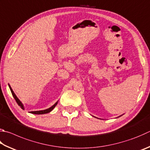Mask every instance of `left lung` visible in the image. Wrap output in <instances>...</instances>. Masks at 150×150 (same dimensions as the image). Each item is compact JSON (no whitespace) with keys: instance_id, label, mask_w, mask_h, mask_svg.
<instances>
[{"instance_id":"1","label":"left lung","mask_w":150,"mask_h":150,"mask_svg":"<svg viewBox=\"0 0 150 150\" xmlns=\"http://www.w3.org/2000/svg\"><path fill=\"white\" fill-rule=\"evenodd\" d=\"M119 117H121V116H119Z\"/></svg>"}]
</instances>
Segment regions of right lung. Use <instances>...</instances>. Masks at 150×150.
Instances as JSON below:
<instances>
[{
    "label": "right lung",
    "mask_w": 150,
    "mask_h": 150,
    "mask_svg": "<svg viewBox=\"0 0 150 150\" xmlns=\"http://www.w3.org/2000/svg\"><path fill=\"white\" fill-rule=\"evenodd\" d=\"M8 86H9V88H10V91H11V92H12V96H13V98H14V99L16 100V102H17V103H18V104L20 106V108H21V109H22V110H24V106H23V103H21V102L20 101V100L18 99V98L17 96H16V95L15 94L14 92H13V90L12 89V88H11V86H10V84H8ZM58 102H56L55 103H54V104L52 106H51L50 108H49L47 109V110H40V111H30L29 113H33V114H37V115H40V114H45V113H49V112H50V111H51L54 108L56 107V105H57V103H58Z\"/></svg>",
    "instance_id": "1"
}]
</instances>
